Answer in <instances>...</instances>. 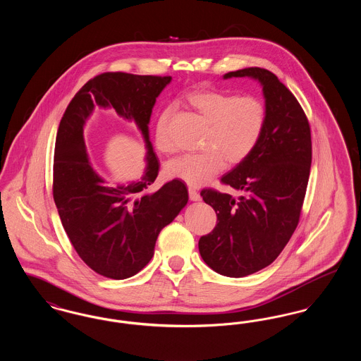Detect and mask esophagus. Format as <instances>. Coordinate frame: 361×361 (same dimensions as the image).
I'll list each match as a JSON object with an SVG mask.
<instances>
[{"label": "esophagus", "mask_w": 361, "mask_h": 361, "mask_svg": "<svg viewBox=\"0 0 361 361\" xmlns=\"http://www.w3.org/2000/svg\"><path fill=\"white\" fill-rule=\"evenodd\" d=\"M189 192V199L192 200V202H200V195H199V192L196 190L195 188H192V187H189L188 188Z\"/></svg>", "instance_id": "esophagus-1"}]
</instances>
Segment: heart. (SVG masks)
<instances>
[{
  "label": "heart",
  "instance_id": "1",
  "mask_svg": "<svg viewBox=\"0 0 361 361\" xmlns=\"http://www.w3.org/2000/svg\"><path fill=\"white\" fill-rule=\"evenodd\" d=\"M189 102L209 123L203 142V153L185 154L166 165V172L189 185L200 187L224 169V159L230 165L240 164L255 150L267 124V106L256 96L206 90L189 96ZM169 111L157 121L155 146L164 154H171L176 145L169 137Z\"/></svg>",
  "mask_w": 361,
  "mask_h": 361
}]
</instances>
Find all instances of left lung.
I'll return each instance as SVG.
<instances>
[{
    "label": "left lung",
    "mask_w": 361,
    "mask_h": 361,
    "mask_svg": "<svg viewBox=\"0 0 361 361\" xmlns=\"http://www.w3.org/2000/svg\"><path fill=\"white\" fill-rule=\"evenodd\" d=\"M233 77L261 85L267 124L255 150L221 178L240 196L202 190L218 224L200 238L199 252L216 274L243 277L272 264L298 226L309 183L311 134L300 104L274 73L246 68L224 80Z\"/></svg>",
    "instance_id": "left-lung-1"
}]
</instances>
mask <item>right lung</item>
Listing matches in <instances>:
<instances>
[{"label":"right lung","instance_id":"right-lung-1","mask_svg":"<svg viewBox=\"0 0 361 361\" xmlns=\"http://www.w3.org/2000/svg\"><path fill=\"white\" fill-rule=\"evenodd\" d=\"M172 77L104 73L87 81L61 121L54 155V202L78 256L99 275L123 280L137 275L154 256L159 231L188 203V189L172 180L149 190L159 164L149 123L157 97ZM96 106L114 109L134 122L147 149L140 179L111 186L92 168L83 126Z\"/></svg>","mask_w":361,"mask_h":361}]
</instances>
